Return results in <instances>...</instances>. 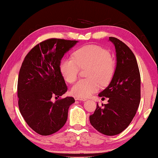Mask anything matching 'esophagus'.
<instances>
[{
    "instance_id": "esophagus-1",
    "label": "esophagus",
    "mask_w": 158,
    "mask_h": 158,
    "mask_svg": "<svg viewBox=\"0 0 158 158\" xmlns=\"http://www.w3.org/2000/svg\"><path fill=\"white\" fill-rule=\"evenodd\" d=\"M74 99L76 100V101H85L87 100L85 98H80V97H75Z\"/></svg>"
}]
</instances>
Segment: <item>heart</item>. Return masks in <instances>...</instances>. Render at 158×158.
Returning <instances> with one entry per match:
<instances>
[{
	"label": "heart",
	"mask_w": 158,
	"mask_h": 158,
	"mask_svg": "<svg viewBox=\"0 0 158 158\" xmlns=\"http://www.w3.org/2000/svg\"><path fill=\"white\" fill-rule=\"evenodd\" d=\"M74 59L66 57L61 62L60 70L64 79L72 83L78 76L80 68L89 67L88 78L80 80L72 88V92L78 97H87L99 88L106 85L112 79L114 64L108 50L97 45L80 48L74 53Z\"/></svg>",
	"instance_id": "heart-1"
}]
</instances>
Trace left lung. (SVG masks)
<instances>
[{
  "instance_id": "obj_1",
  "label": "left lung",
  "mask_w": 158,
  "mask_h": 158,
  "mask_svg": "<svg viewBox=\"0 0 158 158\" xmlns=\"http://www.w3.org/2000/svg\"><path fill=\"white\" fill-rule=\"evenodd\" d=\"M109 41L114 45L117 64L109 84L98 94L109 98L108 103H98L90 123L106 135H116L127 127L139 107L141 99V77L135 56L127 45L115 37Z\"/></svg>"
}]
</instances>
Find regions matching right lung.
Wrapping results in <instances>:
<instances>
[{"instance_id": "right-lung-1", "label": "right lung", "mask_w": 158, "mask_h": 158, "mask_svg": "<svg viewBox=\"0 0 158 158\" xmlns=\"http://www.w3.org/2000/svg\"><path fill=\"white\" fill-rule=\"evenodd\" d=\"M78 41L49 39L42 41L25 57L19 71L17 94L21 114L34 131L49 135L66 123L69 107L75 102L67 97L68 87L60 70L64 54Z\"/></svg>"}]
</instances>
